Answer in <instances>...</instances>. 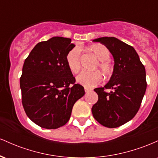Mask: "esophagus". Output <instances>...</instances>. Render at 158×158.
<instances>
[{
	"label": "esophagus",
	"mask_w": 158,
	"mask_h": 158,
	"mask_svg": "<svg viewBox=\"0 0 158 158\" xmlns=\"http://www.w3.org/2000/svg\"><path fill=\"white\" fill-rule=\"evenodd\" d=\"M85 93H88V92L90 91V89H89V88H85Z\"/></svg>",
	"instance_id": "1"
}]
</instances>
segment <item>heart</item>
Returning <instances> with one entry per match:
<instances>
[{
    "instance_id": "1",
    "label": "heart",
    "mask_w": 158,
    "mask_h": 158,
    "mask_svg": "<svg viewBox=\"0 0 158 158\" xmlns=\"http://www.w3.org/2000/svg\"><path fill=\"white\" fill-rule=\"evenodd\" d=\"M89 50L94 53L95 57L99 61L94 69L99 68L105 76H109L111 74L113 68L108 61L110 59V52L108 48L104 45L98 44L90 46ZM80 56L81 48L79 47H75L67 53L66 64L70 71L76 73L80 69ZM102 79V74L98 70L94 71H82L76 78L77 83L85 87H94L101 82Z\"/></svg>"
}]
</instances>
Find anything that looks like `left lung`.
I'll list each match as a JSON object with an SVG mask.
<instances>
[{"label":"left lung","mask_w":158,"mask_h":158,"mask_svg":"<svg viewBox=\"0 0 158 158\" xmlns=\"http://www.w3.org/2000/svg\"><path fill=\"white\" fill-rule=\"evenodd\" d=\"M109 50L114 59L109 81L94 91L98 101L92 107L94 119L103 126L117 128L134 118L146 90V70L133 47L114 37L94 39ZM105 89L113 90L110 93Z\"/></svg>","instance_id":"obj_1"}]
</instances>
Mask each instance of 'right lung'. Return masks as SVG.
<instances>
[{"instance_id":"1","label":"right lung","mask_w":158,"mask_h":158,"mask_svg":"<svg viewBox=\"0 0 158 158\" xmlns=\"http://www.w3.org/2000/svg\"><path fill=\"white\" fill-rule=\"evenodd\" d=\"M71 39L52 37L38 43L25 59L20 78L22 105L27 117L41 128L66 124L72 108L85 95L66 64Z\"/></svg>"}]
</instances>
